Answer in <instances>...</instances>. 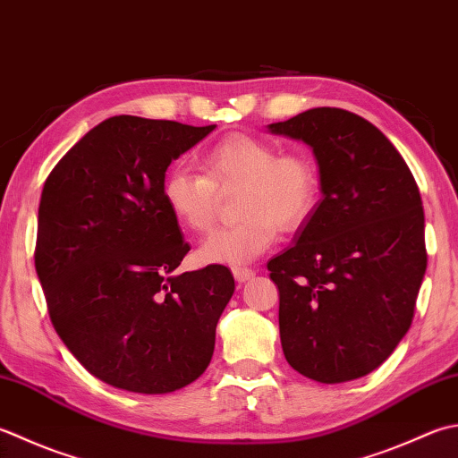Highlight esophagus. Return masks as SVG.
I'll return each instance as SVG.
<instances>
[{"mask_svg":"<svg viewBox=\"0 0 458 458\" xmlns=\"http://www.w3.org/2000/svg\"><path fill=\"white\" fill-rule=\"evenodd\" d=\"M232 274H234L238 284H244L250 280V277H254V270H250V267H234Z\"/></svg>","mask_w":458,"mask_h":458,"instance_id":"esophagus-1","label":"esophagus"}]
</instances>
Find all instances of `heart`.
<instances>
[{"instance_id":"obj_1","label":"heart","mask_w":458,"mask_h":458,"mask_svg":"<svg viewBox=\"0 0 458 458\" xmlns=\"http://www.w3.org/2000/svg\"><path fill=\"white\" fill-rule=\"evenodd\" d=\"M204 174L174 168L163 182L168 212L191 232H206L216 216V188L242 184L236 200L240 220L214 230L199 250L202 262L244 264L277 238V226L295 230L318 202V173L303 155H277L258 137L234 132L202 157Z\"/></svg>"}]
</instances>
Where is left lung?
I'll return each instance as SVG.
<instances>
[{"label":"left lung","instance_id":"1","mask_svg":"<svg viewBox=\"0 0 458 458\" xmlns=\"http://www.w3.org/2000/svg\"><path fill=\"white\" fill-rule=\"evenodd\" d=\"M267 131L306 142L321 191L293 244L267 262L280 290L284 355L313 381L360 379L395 352L413 321L427 270L417 182L360 114L319 106Z\"/></svg>","mask_w":458,"mask_h":458}]
</instances>
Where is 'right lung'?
<instances>
[{
    "label": "right lung",
    "instance_id": "obj_1",
    "mask_svg": "<svg viewBox=\"0 0 458 458\" xmlns=\"http://www.w3.org/2000/svg\"><path fill=\"white\" fill-rule=\"evenodd\" d=\"M216 124L119 114L45 181L35 270L51 324L97 379L163 395L208 367L234 293L226 266L174 274L191 246L163 199L166 168Z\"/></svg>",
    "mask_w": 458,
    "mask_h": 458
}]
</instances>
